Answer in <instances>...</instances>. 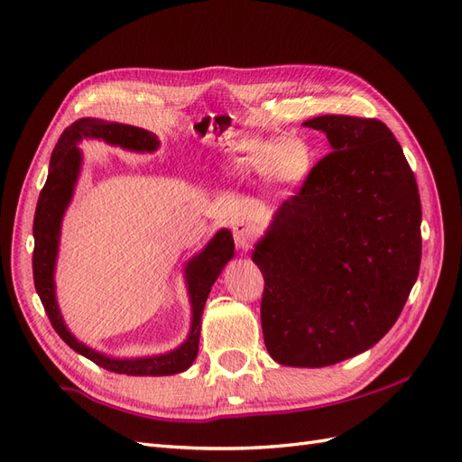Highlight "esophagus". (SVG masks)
Wrapping results in <instances>:
<instances>
[{"label":"esophagus","mask_w":462,"mask_h":462,"mask_svg":"<svg viewBox=\"0 0 462 462\" xmlns=\"http://www.w3.org/2000/svg\"><path fill=\"white\" fill-rule=\"evenodd\" d=\"M233 236H235V243L241 250H248L253 246V243L256 241L258 231L250 221H236L233 226Z\"/></svg>","instance_id":"obj_1"}]
</instances>
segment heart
Segmentation results:
<instances>
[{
  "mask_svg": "<svg viewBox=\"0 0 462 462\" xmlns=\"http://www.w3.org/2000/svg\"><path fill=\"white\" fill-rule=\"evenodd\" d=\"M231 160L243 173H270L279 180H299L310 170V150L300 141L245 138L231 150Z\"/></svg>",
  "mask_w": 462,
  "mask_h": 462,
  "instance_id": "obj_1",
  "label": "heart"
}]
</instances>
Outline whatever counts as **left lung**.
<instances>
[{"label":"left lung","mask_w":462,"mask_h":462,"mask_svg":"<svg viewBox=\"0 0 462 462\" xmlns=\"http://www.w3.org/2000/svg\"><path fill=\"white\" fill-rule=\"evenodd\" d=\"M331 152L277 209L253 260L263 275V343L285 366L321 368L393 328L420 270L422 206L387 125L321 116Z\"/></svg>","instance_id":"obj_1"}]
</instances>
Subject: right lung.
I'll use <instances>...</instances> for the list:
<instances>
[{
  "label": "right lung",
  "instance_id": "right-lung-1",
  "mask_svg": "<svg viewBox=\"0 0 462 462\" xmlns=\"http://www.w3.org/2000/svg\"><path fill=\"white\" fill-rule=\"evenodd\" d=\"M82 138H102V141L136 152H152L158 148V138L144 129L133 127V125L109 123L102 119H79L71 127H67L55 144L50 160V173L44 189L40 190L36 214H34V253H32V275L38 297L44 304V310L51 321L53 329L60 337L77 351L79 355L90 358L94 365L102 366L116 374L127 375H171L187 370L199 355L200 341V316L204 310L206 299L209 295L223 265L233 258V235L227 229H221L199 256H194L187 265V282L192 302V328L189 339L175 351L148 356V358H131L119 360L109 358L92 351L90 346L79 343L69 329L65 328L58 302H55L53 291V265L58 256L60 245V227L65 208L73 197V189L80 170V152L77 143Z\"/></svg>",
  "mask_w": 462,
  "mask_h": 462
}]
</instances>
